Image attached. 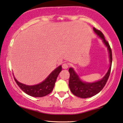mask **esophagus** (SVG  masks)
Returning <instances> with one entry per match:
<instances>
[{
  "mask_svg": "<svg viewBox=\"0 0 123 123\" xmlns=\"http://www.w3.org/2000/svg\"><path fill=\"white\" fill-rule=\"evenodd\" d=\"M68 67H69V65H68V63H64L62 65V68H63V69H68Z\"/></svg>",
  "mask_w": 123,
  "mask_h": 123,
  "instance_id": "1",
  "label": "esophagus"
}]
</instances>
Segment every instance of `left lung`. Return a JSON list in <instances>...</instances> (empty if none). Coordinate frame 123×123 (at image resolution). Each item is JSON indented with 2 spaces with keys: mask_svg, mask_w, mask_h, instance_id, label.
<instances>
[{
  "mask_svg": "<svg viewBox=\"0 0 123 123\" xmlns=\"http://www.w3.org/2000/svg\"><path fill=\"white\" fill-rule=\"evenodd\" d=\"M93 30L100 38L103 39V42L107 47L109 53V61H110V66L108 69V71L106 73L104 77L101 80L92 82V83H88V82H84L80 79L79 77L73 68H69V72L70 73V77H69V86L72 93L74 95L80 98H85L88 97H92L97 93H98L100 91L103 89L104 86L108 80L109 75L111 73L112 62V50L109 46V43L106 41L104 38V35L102 33L101 31L98 30L93 27Z\"/></svg>",
  "mask_w": 123,
  "mask_h": 123,
  "instance_id": "left-lung-1",
  "label": "left lung"
}]
</instances>
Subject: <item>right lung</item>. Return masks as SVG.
Returning a JSON list of instances; mask_svg holds the SVG:
<instances>
[{
  "label": "right lung",
  "mask_w": 123,
  "mask_h": 123,
  "mask_svg": "<svg viewBox=\"0 0 123 123\" xmlns=\"http://www.w3.org/2000/svg\"><path fill=\"white\" fill-rule=\"evenodd\" d=\"M61 70L62 66H58L50 73L45 81L35 85H26L18 82L15 77L14 80L17 85L26 94L32 97H41L50 94L52 92L57 77Z\"/></svg>",
  "instance_id": "add662e5"
}]
</instances>
